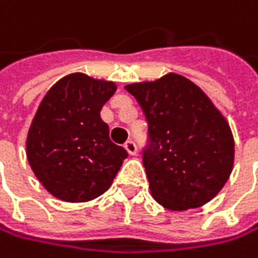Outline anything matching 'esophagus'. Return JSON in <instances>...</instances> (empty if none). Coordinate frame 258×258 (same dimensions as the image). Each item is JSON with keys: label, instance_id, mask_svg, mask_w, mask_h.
I'll return each instance as SVG.
<instances>
[{"label": "esophagus", "instance_id": "obj_1", "mask_svg": "<svg viewBox=\"0 0 258 258\" xmlns=\"http://www.w3.org/2000/svg\"><path fill=\"white\" fill-rule=\"evenodd\" d=\"M123 148L126 150V153L130 154V156H136L138 154V147H136V144L133 141H126Z\"/></svg>", "mask_w": 258, "mask_h": 258}]
</instances>
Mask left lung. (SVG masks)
Returning <instances> with one entry per match:
<instances>
[{"label":"left lung","mask_w":258,"mask_h":258,"mask_svg":"<svg viewBox=\"0 0 258 258\" xmlns=\"http://www.w3.org/2000/svg\"><path fill=\"white\" fill-rule=\"evenodd\" d=\"M125 89L148 120L144 166L153 198L172 212L212 201L234 163V138L225 116L200 86L174 72Z\"/></svg>","instance_id":"8db88e82"}]
</instances>
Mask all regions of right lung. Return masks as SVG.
Wrapping results in <instances>:
<instances>
[{
	"label": "right lung",
	"instance_id": "obj_1",
	"mask_svg": "<svg viewBox=\"0 0 258 258\" xmlns=\"http://www.w3.org/2000/svg\"><path fill=\"white\" fill-rule=\"evenodd\" d=\"M116 84L81 72L60 78L43 96L27 135V160L40 184L66 203H86L113 183L128 153L108 138L102 105Z\"/></svg>",
	"mask_w": 258,
	"mask_h": 258
}]
</instances>
